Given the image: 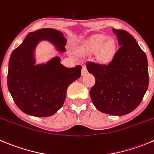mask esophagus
<instances>
[{
    "label": "esophagus",
    "mask_w": 154,
    "mask_h": 154,
    "mask_svg": "<svg viewBox=\"0 0 154 154\" xmlns=\"http://www.w3.org/2000/svg\"><path fill=\"white\" fill-rule=\"evenodd\" d=\"M87 72H88V70H87L86 67L85 66H82V75H84L86 74Z\"/></svg>",
    "instance_id": "1"
}]
</instances>
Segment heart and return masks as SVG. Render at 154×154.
<instances>
[{
    "label": "heart",
    "instance_id": "obj_1",
    "mask_svg": "<svg viewBox=\"0 0 154 154\" xmlns=\"http://www.w3.org/2000/svg\"><path fill=\"white\" fill-rule=\"evenodd\" d=\"M83 50L87 53L95 52L97 61L101 64L111 63L117 53V43L115 39L102 35L91 37L83 46Z\"/></svg>",
    "mask_w": 154,
    "mask_h": 154
}]
</instances>
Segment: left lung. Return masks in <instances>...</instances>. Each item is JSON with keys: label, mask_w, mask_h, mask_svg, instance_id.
<instances>
[{"label": "left lung", "mask_w": 154, "mask_h": 154, "mask_svg": "<svg viewBox=\"0 0 154 154\" xmlns=\"http://www.w3.org/2000/svg\"><path fill=\"white\" fill-rule=\"evenodd\" d=\"M120 48L108 65L87 63L95 78L90 96L102 113L121 116L129 114L140 104L149 85L148 62L144 52L131 34L112 29Z\"/></svg>", "instance_id": "obj_1"}]
</instances>
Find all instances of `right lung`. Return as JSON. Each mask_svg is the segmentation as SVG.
<instances>
[{
    "mask_svg": "<svg viewBox=\"0 0 154 154\" xmlns=\"http://www.w3.org/2000/svg\"><path fill=\"white\" fill-rule=\"evenodd\" d=\"M48 42L56 52L66 53L67 39L63 32L43 28L31 32L11 53L8 64V87L17 106L31 116L49 117L63 105L70 84L80 78L81 66L67 68L54 56L36 63L39 43Z\"/></svg>",
    "mask_w": 154,
    "mask_h": 154,
    "instance_id": "add662e5",
    "label": "right lung"
}]
</instances>
